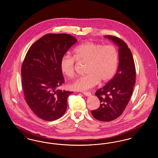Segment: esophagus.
Wrapping results in <instances>:
<instances>
[{
    "label": "esophagus",
    "mask_w": 158,
    "mask_h": 158,
    "mask_svg": "<svg viewBox=\"0 0 158 158\" xmlns=\"http://www.w3.org/2000/svg\"><path fill=\"white\" fill-rule=\"evenodd\" d=\"M83 94L86 97H89L91 95V94H90L89 92H83Z\"/></svg>",
    "instance_id": "1"
}]
</instances>
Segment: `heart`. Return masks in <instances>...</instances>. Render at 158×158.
I'll list each match as a JSON object with an SVG mask.
<instances>
[{"label": "heart", "instance_id": "heart-1", "mask_svg": "<svg viewBox=\"0 0 158 158\" xmlns=\"http://www.w3.org/2000/svg\"><path fill=\"white\" fill-rule=\"evenodd\" d=\"M73 54L76 60L88 62L87 74L70 83L69 88L71 90H87L94 87L99 81L106 82L113 77L117 68L118 53L113 45L86 41L75 48ZM75 65V59L70 55H64L60 60V70L68 77L74 75Z\"/></svg>", "mask_w": 158, "mask_h": 158}]
</instances>
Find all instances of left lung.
<instances>
[{
    "mask_svg": "<svg viewBox=\"0 0 158 158\" xmlns=\"http://www.w3.org/2000/svg\"><path fill=\"white\" fill-rule=\"evenodd\" d=\"M104 37L118 47V66L113 79L97 90L95 95L101 104L91 113L97 120L110 121L120 117L127 105L135 84V69L132 53L127 44L115 37Z\"/></svg>",
    "mask_w": 158,
    "mask_h": 158,
    "instance_id": "1",
    "label": "left lung"
}]
</instances>
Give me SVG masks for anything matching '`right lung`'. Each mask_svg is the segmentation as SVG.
<instances>
[{
    "mask_svg": "<svg viewBox=\"0 0 158 158\" xmlns=\"http://www.w3.org/2000/svg\"><path fill=\"white\" fill-rule=\"evenodd\" d=\"M77 41L69 34H46L26 54L21 69L24 96L31 110L44 120L59 119L66 111L73 92L59 89L64 82L60 60Z\"/></svg>",
    "mask_w": 158,
    "mask_h": 158,
    "instance_id": "1",
    "label": "right lung"
}]
</instances>
